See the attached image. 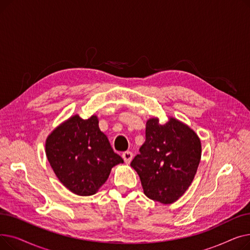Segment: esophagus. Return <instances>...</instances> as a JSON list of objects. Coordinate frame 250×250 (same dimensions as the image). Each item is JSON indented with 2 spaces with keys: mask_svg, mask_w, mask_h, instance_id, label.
<instances>
[{
  "mask_svg": "<svg viewBox=\"0 0 250 250\" xmlns=\"http://www.w3.org/2000/svg\"><path fill=\"white\" fill-rule=\"evenodd\" d=\"M133 153L130 152V151H125V152H124L123 153V159L125 160V162L126 163V164H128L130 161H132V159H133Z\"/></svg>",
  "mask_w": 250,
  "mask_h": 250,
  "instance_id": "esophagus-1",
  "label": "esophagus"
}]
</instances>
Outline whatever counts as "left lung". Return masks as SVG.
<instances>
[{"instance_id":"8db88e82","label":"left lung","mask_w":250,"mask_h":250,"mask_svg":"<svg viewBox=\"0 0 250 250\" xmlns=\"http://www.w3.org/2000/svg\"><path fill=\"white\" fill-rule=\"evenodd\" d=\"M201 156V140L188 125L174 117L160 125L153 117L147 121L146 141L130 166L140 176L144 193L169 205L191 185Z\"/></svg>"}]
</instances>
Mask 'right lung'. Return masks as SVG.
<instances>
[{
  "mask_svg": "<svg viewBox=\"0 0 250 250\" xmlns=\"http://www.w3.org/2000/svg\"><path fill=\"white\" fill-rule=\"evenodd\" d=\"M98 117L71 116L45 142L47 160L62 185L78 195H92L107 180L111 168L124 160L99 128Z\"/></svg>",
  "mask_w": 250,
  "mask_h": 250,
  "instance_id": "1",
  "label": "right lung"
}]
</instances>
